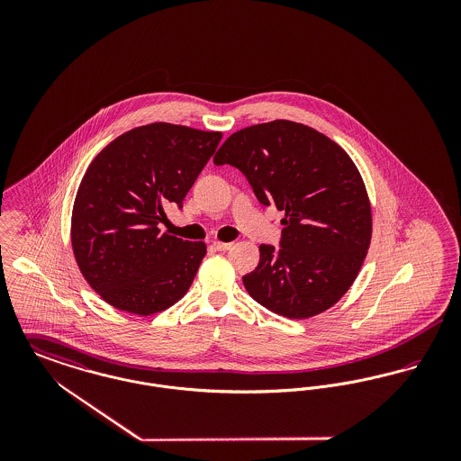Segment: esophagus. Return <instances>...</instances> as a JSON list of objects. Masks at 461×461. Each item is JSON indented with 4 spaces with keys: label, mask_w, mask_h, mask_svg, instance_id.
<instances>
[{
    "label": "esophagus",
    "mask_w": 461,
    "mask_h": 461,
    "mask_svg": "<svg viewBox=\"0 0 461 461\" xmlns=\"http://www.w3.org/2000/svg\"><path fill=\"white\" fill-rule=\"evenodd\" d=\"M214 247H216V250H220V252H226V250L233 249V243H231V241H214Z\"/></svg>",
    "instance_id": "1"
}]
</instances>
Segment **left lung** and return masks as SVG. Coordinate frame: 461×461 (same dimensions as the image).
Instances as JSON below:
<instances>
[{
    "mask_svg": "<svg viewBox=\"0 0 461 461\" xmlns=\"http://www.w3.org/2000/svg\"><path fill=\"white\" fill-rule=\"evenodd\" d=\"M214 164L237 167L263 205L285 211L280 247L261 245L243 285L292 320L333 306L356 280L372 239V209L351 157L325 134L292 121L233 132Z\"/></svg>",
    "mask_w": 461,
    "mask_h": 461,
    "instance_id": "8db88e82",
    "label": "left lung"
}]
</instances>
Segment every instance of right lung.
<instances>
[{"label": "right lung", "instance_id": "1", "mask_svg": "<svg viewBox=\"0 0 461 461\" xmlns=\"http://www.w3.org/2000/svg\"><path fill=\"white\" fill-rule=\"evenodd\" d=\"M222 134L154 122L109 143L89 164L72 211V249L110 306L154 314L177 303L205 256L202 241L162 233L167 205L183 207Z\"/></svg>", "mask_w": 461, "mask_h": 461}]
</instances>
